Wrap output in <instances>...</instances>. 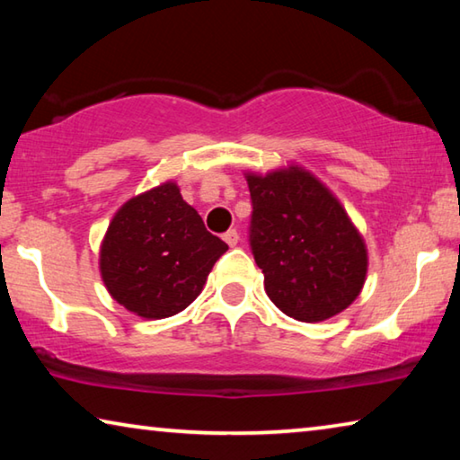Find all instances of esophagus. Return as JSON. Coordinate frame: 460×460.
<instances>
[{"instance_id": "esophagus-1", "label": "esophagus", "mask_w": 460, "mask_h": 460, "mask_svg": "<svg viewBox=\"0 0 460 460\" xmlns=\"http://www.w3.org/2000/svg\"><path fill=\"white\" fill-rule=\"evenodd\" d=\"M223 239H225V243H227L229 247H235L237 241H239V233H237L235 229H229V231L223 235Z\"/></svg>"}]
</instances>
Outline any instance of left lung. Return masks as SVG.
I'll return each mask as SVG.
<instances>
[{
  "instance_id": "8db88e82",
  "label": "left lung",
  "mask_w": 460,
  "mask_h": 460,
  "mask_svg": "<svg viewBox=\"0 0 460 460\" xmlns=\"http://www.w3.org/2000/svg\"><path fill=\"white\" fill-rule=\"evenodd\" d=\"M253 202L252 252L263 288L284 314L321 323L361 294L367 245L345 207L298 164L245 172Z\"/></svg>"
}]
</instances>
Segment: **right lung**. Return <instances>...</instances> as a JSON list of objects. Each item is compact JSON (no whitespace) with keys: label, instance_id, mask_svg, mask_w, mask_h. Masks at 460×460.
Returning <instances> with one entry per match:
<instances>
[{"label":"right lung","instance_id":"1","mask_svg":"<svg viewBox=\"0 0 460 460\" xmlns=\"http://www.w3.org/2000/svg\"><path fill=\"white\" fill-rule=\"evenodd\" d=\"M227 249L205 229L178 184L166 181L113 215L101 241L99 271L113 300L136 316L158 321L197 298Z\"/></svg>","mask_w":460,"mask_h":460}]
</instances>
